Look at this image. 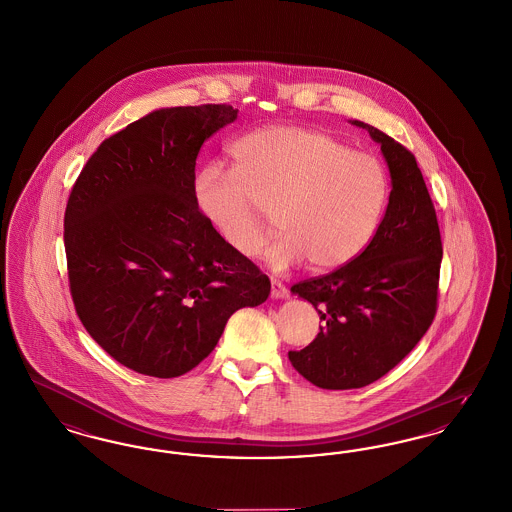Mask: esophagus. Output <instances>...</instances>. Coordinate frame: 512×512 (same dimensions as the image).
<instances>
[{
  "mask_svg": "<svg viewBox=\"0 0 512 512\" xmlns=\"http://www.w3.org/2000/svg\"><path fill=\"white\" fill-rule=\"evenodd\" d=\"M271 296L273 298H287L289 296V289L281 281L271 279Z\"/></svg>",
  "mask_w": 512,
  "mask_h": 512,
  "instance_id": "1",
  "label": "esophagus"
}]
</instances>
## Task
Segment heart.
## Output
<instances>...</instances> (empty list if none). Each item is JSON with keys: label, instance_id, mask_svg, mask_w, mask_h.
<instances>
[{"label": "heart", "instance_id": "heart-1", "mask_svg": "<svg viewBox=\"0 0 512 512\" xmlns=\"http://www.w3.org/2000/svg\"><path fill=\"white\" fill-rule=\"evenodd\" d=\"M233 170L208 164L195 179V202L223 245L241 258L267 246L273 269L308 260L315 271L346 266L373 241L390 179L380 158L350 149L323 130L267 126L233 141Z\"/></svg>", "mask_w": 512, "mask_h": 512}]
</instances>
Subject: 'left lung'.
<instances>
[{
	"mask_svg": "<svg viewBox=\"0 0 512 512\" xmlns=\"http://www.w3.org/2000/svg\"><path fill=\"white\" fill-rule=\"evenodd\" d=\"M380 143L392 191L367 248L292 292L312 302L323 321L292 367L327 390L361 388L394 369L432 325L438 310L442 235L415 155L375 126L354 120Z\"/></svg>",
	"mask_w": 512,
	"mask_h": 512,
	"instance_id": "obj_1",
	"label": "left lung"
}]
</instances>
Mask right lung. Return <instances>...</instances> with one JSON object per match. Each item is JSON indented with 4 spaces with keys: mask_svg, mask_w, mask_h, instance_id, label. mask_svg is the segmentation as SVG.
<instances>
[{
    "mask_svg": "<svg viewBox=\"0 0 512 512\" xmlns=\"http://www.w3.org/2000/svg\"><path fill=\"white\" fill-rule=\"evenodd\" d=\"M231 105L151 112L107 137L65 210L68 287L91 338L135 373L174 378L216 348L227 319L271 283L223 245L195 202L202 143Z\"/></svg>",
    "mask_w": 512,
    "mask_h": 512,
    "instance_id": "obj_1",
    "label": "right lung"
}]
</instances>
